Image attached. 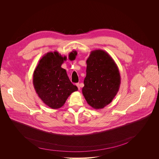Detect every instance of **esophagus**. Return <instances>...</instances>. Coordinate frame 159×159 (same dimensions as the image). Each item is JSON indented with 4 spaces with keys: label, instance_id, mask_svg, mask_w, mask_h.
Wrapping results in <instances>:
<instances>
[{
    "label": "esophagus",
    "instance_id": "34e87169",
    "mask_svg": "<svg viewBox=\"0 0 159 159\" xmlns=\"http://www.w3.org/2000/svg\"><path fill=\"white\" fill-rule=\"evenodd\" d=\"M76 86L78 87V89H79V90H80V89H81V87H80V84L79 83H76Z\"/></svg>",
    "mask_w": 159,
    "mask_h": 159
}]
</instances>
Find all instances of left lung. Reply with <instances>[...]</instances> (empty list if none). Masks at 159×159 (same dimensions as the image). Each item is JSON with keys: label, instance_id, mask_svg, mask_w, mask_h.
I'll return each instance as SVG.
<instances>
[{"label": "left lung", "instance_id": "8db88e82", "mask_svg": "<svg viewBox=\"0 0 159 159\" xmlns=\"http://www.w3.org/2000/svg\"><path fill=\"white\" fill-rule=\"evenodd\" d=\"M86 64L83 94L93 109H103L112 102L119 89V68L110 55L102 49L92 51Z\"/></svg>", "mask_w": 159, "mask_h": 159}]
</instances>
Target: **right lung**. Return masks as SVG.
I'll use <instances>...</instances> for the list:
<instances>
[{
  "mask_svg": "<svg viewBox=\"0 0 159 159\" xmlns=\"http://www.w3.org/2000/svg\"><path fill=\"white\" fill-rule=\"evenodd\" d=\"M71 53L76 54V51ZM70 56V55H69ZM67 60L57 51L48 52L39 61L33 75V84L39 98L52 109L61 108L68 97L78 88L68 78L61 67Z\"/></svg>",
  "mask_w": 159,
  "mask_h": 159,
  "instance_id": "add662e5",
  "label": "right lung"
}]
</instances>
